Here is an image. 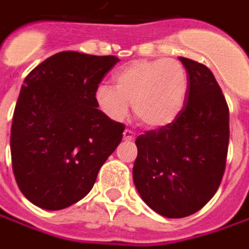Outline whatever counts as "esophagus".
<instances>
[{
	"label": "esophagus",
	"instance_id": "esophagus-1",
	"mask_svg": "<svg viewBox=\"0 0 249 249\" xmlns=\"http://www.w3.org/2000/svg\"><path fill=\"white\" fill-rule=\"evenodd\" d=\"M124 139L125 141H133V139H135V132H133V131H131V129H125Z\"/></svg>",
	"mask_w": 249,
	"mask_h": 249
}]
</instances>
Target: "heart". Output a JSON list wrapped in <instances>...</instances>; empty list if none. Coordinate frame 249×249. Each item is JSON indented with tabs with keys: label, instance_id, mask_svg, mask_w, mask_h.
Wrapping results in <instances>:
<instances>
[{
	"label": "heart",
	"instance_id": "heart-1",
	"mask_svg": "<svg viewBox=\"0 0 249 249\" xmlns=\"http://www.w3.org/2000/svg\"><path fill=\"white\" fill-rule=\"evenodd\" d=\"M189 89L182 63L167 59L135 60L114 75V88L102 84L95 99L110 118L124 120L131 105L133 114L151 129L171 125L179 117Z\"/></svg>",
	"mask_w": 249,
	"mask_h": 249
}]
</instances>
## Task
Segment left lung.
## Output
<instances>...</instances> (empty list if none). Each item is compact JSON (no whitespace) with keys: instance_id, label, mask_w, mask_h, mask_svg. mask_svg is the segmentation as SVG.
I'll list each match as a JSON object with an SVG mask.
<instances>
[{"instance_id":"left-lung-1","label":"left lung","mask_w":249,"mask_h":249,"mask_svg":"<svg viewBox=\"0 0 249 249\" xmlns=\"http://www.w3.org/2000/svg\"><path fill=\"white\" fill-rule=\"evenodd\" d=\"M189 89L179 117L136 138L133 183L142 200L165 218L201 210L216 193L226 168L229 107L207 66L179 57Z\"/></svg>"}]
</instances>
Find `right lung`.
Segmentation results:
<instances>
[{
	"instance_id": "obj_1",
	"label": "right lung",
	"mask_w": 249,
	"mask_h": 249,
	"mask_svg": "<svg viewBox=\"0 0 249 249\" xmlns=\"http://www.w3.org/2000/svg\"><path fill=\"white\" fill-rule=\"evenodd\" d=\"M120 59L65 51L24 78L11 128V156L23 196L42 210L67 208L93 187L125 125L99 110L95 92Z\"/></svg>"
}]
</instances>
